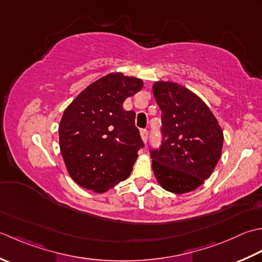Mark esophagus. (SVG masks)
<instances>
[{"mask_svg": "<svg viewBox=\"0 0 262 262\" xmlns=\"http://www.w3.org/2000/svg\"><path fill=\"white\" fill-rule=\"evenodd\" d=\"M140 136H141V139L143 140V142H147V140H148V136H149V132H148V130H141L140 131Z\"/></svg>", "mask_w": 262, "mask_h": 262, "instance_id": "34e87169", "label": "esophagus"}]
</instances>
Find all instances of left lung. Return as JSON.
Returning a JSON list of instances; mask_svg holds the SVG:
<instances>
[{"label": "left lung", "instance_id": "left-lung-1", "mask_svg": "<svg viewBox=\"0 0 262 262\" xmlns=\"http://www.w3.org/2000/svg\"><path fill=\"white\" fill-rule=\"evenodd\" d=\"M162 111L163 141L150 149L152 170L162 188L182 194L204 184L222 156L224 135L205 101L170 81L154 83Z\"/></svg>", "mask_w": 262, "mask_h": 262}]
</instances>
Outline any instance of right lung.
Returning <instances> with one entry per match:
<instances>
[{"mask_svg": "<svg viewBox=\"0 0 262 262\" xmlns=\"http://www.w3.org/2000/svg\"><path fill=\"white\" fill-rule=\"evenodd\" d=\"M141 79L108 73L80 93L58 125L60 148L69 174L84 189L103 193L129 178L143 148L136 113L124 100L140 92Z\"/></svg>", "mask_w": 262, "mask_h": 262, "instance_id": "obj_1", "label": "right lung"}]
</instances>
